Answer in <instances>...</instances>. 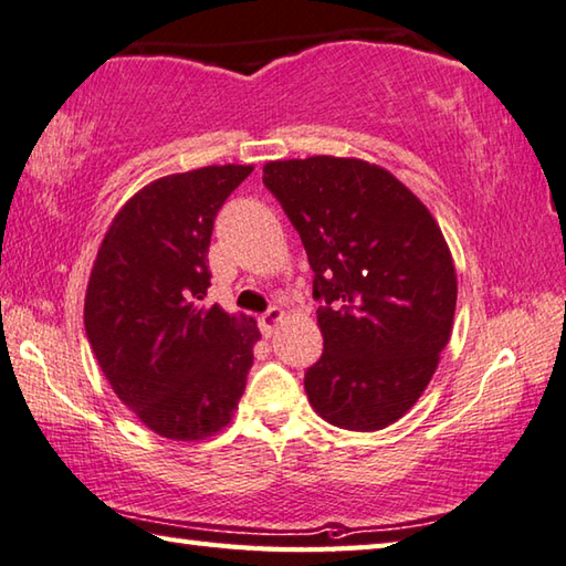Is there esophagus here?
Segmentation results:
<instances>
[{"instance_id":"obj_1","label":"esophagus","mask_w":566,"mask_h":566,"mask_svg":"<svg viewBox=\"0 0 566 566\" xmlns=\"http://www.w3.org/2000/svg\"><path fill=\"white\" fill-rule=\"evenodd\" d=\"M281 318H283V311L277 308V305H273V308H268V311L261 315V318H258V325H261V333H263V335H271L275 325L281 323Z\"/></svg>"}]
</instances>
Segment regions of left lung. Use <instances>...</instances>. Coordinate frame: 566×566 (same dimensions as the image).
I'll return each mask as SVG.
<instances>
[{
  "instance_id": "8db88e82",
  "label": "left lung",
  "mask_w": 566,
  "mask_h": 566,
  "mask_svg": "<svg viewBox=\"0 0 566 566\" xmlns=\"http://www.w3.org/2000/svg\"><path fill=\"white\" fill-rule=\"evenodd\" d=\"M263 184L301 235L321 303L323 355L303 380L311 405L335 428H388L450 340L458 275L440 226L410 188L358 158L271 161Z\"/></svg>"
}]
</instances>
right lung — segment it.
Instances as JSON below:
<instances>
[{
  "label": "right lung",
  "mask_w": 566,
  "mask_h": 566,
  "mask_svg": "<svg viewBox=\"0 0 566 566\" xmlns=\"http://www.w3.org/2000/svg\"><path fill=\"white\" fill-rule=\"evenodd\" d=\"M253 166H203L142 188L108 228L84 301L108 385L148 430L203 440L245 390L253 318L203 308L213 221Z\"/></svg>",
  "instance_id": "right-lung-1"
}]
</instances>
